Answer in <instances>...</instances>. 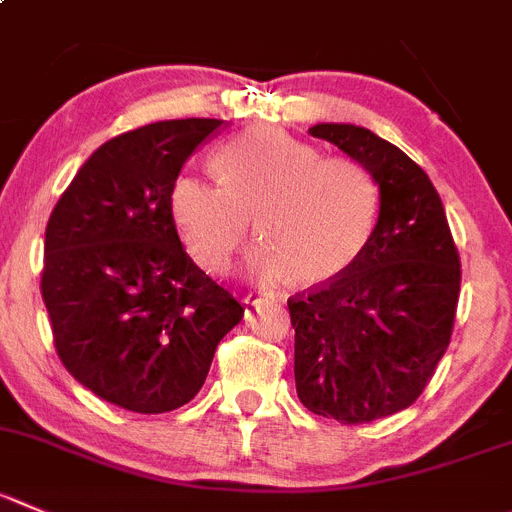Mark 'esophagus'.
<instances>
[{
  "instance_id": "34e87169",
  "label": "esophagus",
  "mask_w": 512,
  "mask_h": 512,
  "mask_svg": "<svg viewBox=\"0 0 512 512\" xmlns=\"http://www.w3.org/2000/svg\"><path fill=\"white\" fill-rule=\"evenodd\" d=\"M264 296H256V294H248L246 299H243V309H246V314H251L253 309H259L261 304H264Z\"/></svg>"
}]
</instances>
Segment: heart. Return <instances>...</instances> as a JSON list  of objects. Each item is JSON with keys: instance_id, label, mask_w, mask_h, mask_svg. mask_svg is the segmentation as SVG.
<instances>
[{"instance_id": "heart-1", "label": "heart", "mask_w": 512, "mask_h": 512, "mask_svg": "<svg viewBox=\"0 0 512 512\" xmlns=\"http://www.w3.org/2000/svg\"><path fill=\"white\" fill-rule=\"evenodd\" d=\"M221 186L180 178L170 213L188 251L221 276L248 241V221L264 246L251 271L264 284L294 276L324 286L357 266L382 213V188L354 158H324L316 145L276 128H251L213 158Z\"/></svg>"}]
</instances>
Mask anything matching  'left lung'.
<instances>
[{
  "label": "left lung",
  "mask_w": 512,
  "mask_h": 512,
  "mask_svg": "<svg viewBox=\"0 0 512 512\" xmlns=\"http://www.w3.org/2000/svg\"><path fill=\"white\" fill-rule=\"evenodd\" d=\"M314 138L367 165L382 188L372 243L352 271L289 299L296 394L309 412L364 425L415 405L455 326L460 253L425 170L357 125Z\"/></svg>",
  "instance_id": "8db88e82"
}]
</instances>
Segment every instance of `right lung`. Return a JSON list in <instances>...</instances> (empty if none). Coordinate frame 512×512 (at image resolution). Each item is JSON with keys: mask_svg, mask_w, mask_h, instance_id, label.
Listing matches in <instances>:
<instances>
[{"mask_svg": "<svg viewBox=\"0 0 512 512\" xmlns=\"http://www.w3.org/2000/svg\"><path fill=\"white\" fill-rule=\"evenodd\" d=\"M221 123L163 120L107 140L47 221L40 289L57 357L123 410L191 402L243 319L231 291L193 264L170 213L180 168Z\"/></svg>", "mask_w": 512, "mask_h": 512, "instance_id": "right-lung-1", "label": "right lung"}]
</instances>
